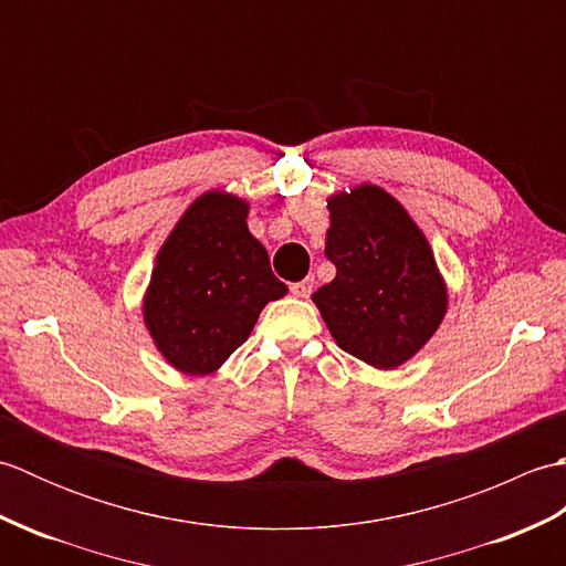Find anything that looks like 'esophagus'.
I'll use <instances>...</instances> for the list:
<instances>
[{
  "label": "esophagus",
  "mask_w": 566,
  "mask_h": 566,
  "mask_svg": "<svg viewBox=\"0 0 566 566\" xmlns=\"http://www.w3.org/2000/svg\"><path fill=\"white\" fill-rule=\"evenodd\" d=\"M314 284H316L314 276H306V280L292 284V294L298 298H306V296H311V292H314Z\"/></svg>",
  "instance_id": "esophagus-1"
}]
</instances>
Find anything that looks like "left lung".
Wrapping results in <instances>:
<instances>
[{"instance_id":"obj_1","label":"left lung","mask_w":566,"mask_h":566,"mask_svg":"<svg viewBox=\"0 0 566 566\" xmlns=\"http://www.w3.org/2000/svg\"><path fill=\"white\" fill-rule=\"evenodd\" d=\"M335 280L311 296L345 353L377 369L411 359L438 331L448 290L426 235L381 187L328 199Z\"/></svg>"}]
</instances>
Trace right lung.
Returning <instances> with one entry per match:
<instances>
[{"label":"right lung","mask_w":566,"mask_h":566,"mask_svg":"<svg viewBox=\"0 0 566 566\" xmlns=\"http://www.w3.org/2000/svg\"><path fill=\"white\" fill-rule=\"evenodd\" d=\"M248 203L207 191L185 211L155 260L143 318L163 357L185 375H211L282 298L270 255L248 231Z\"/></svg>","instance_id":"1"}]
</instances>
